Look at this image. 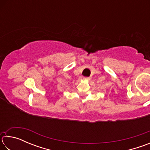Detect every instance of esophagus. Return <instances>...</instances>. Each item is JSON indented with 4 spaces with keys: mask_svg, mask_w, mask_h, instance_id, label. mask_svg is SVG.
<instances>
[{
    "mask_svg": "<svg viewBox=\"0 0 150 150\" xmlns=\"http://www.w3.org/2000/svg\"><path fill=\"white\" fill-rule=\"evenodd\" d=\"M89 77H84V79H87V80H88L89 79Z\"/></svg>",
    "mask_w": 150,
    "mask_h": 150,
    "instance_id": "obj_1",
    "label": "esophagus"
}]
</instances>
